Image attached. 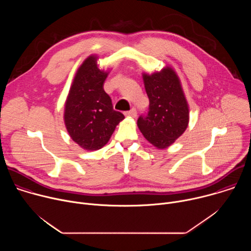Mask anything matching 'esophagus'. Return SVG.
Listing matches in <instances>:
<instances>
[{"label":"esophagus","mask_w":251,"mask_h":251,"mask_svg":"<svg viewBox=\"0 0 251 251\" xmlns=\"http://www.w3.org/2000/svg\"><path fill=\"white\" fill-rule=\"evenodd\" d=\"M125 115H126L127 117L135 118V117L137 116V112H136V110H135L134 108H132L130 111H127V112H125Z\"/></svg>","instance_id":"34e87169"}]
</instances>
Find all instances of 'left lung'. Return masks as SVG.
<instances>
[{"instance_id":"left-lung-1","label":"left lung","mask_w":251,"mask_h":251,"mask_svg":"<svg viewBox=\"0 0 251 251\" xmlns=\"http://www.w3.org/2000/svg\"><path fill=\"white\" fill-rule=\"evenodd\" d=\"M150 105L147 116H140L141 133L157 149H166L183 135L190 121V107L176 73L169 65L160 71L142 74Z\"/></svg>"}]
</instances>
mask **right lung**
Instances as JSON below:
<instances>
[{
	"label": "right lung",
	"mask_w": 251,
	"mask_h": 251,
	"mask_svg": "<svg viewBox=\"0 0 251 251\" xmlns=\"http://www.w3.org/2000/svg\"><path fill=\"white\" fill-rule=\"evenodd\" d=\"M97 60L98 56L91 54L77 68L64 103L68 135L86 151L104 147L125 118L113 109L111 98L103 89L109 69L100 68Z\"/></svg>",
	"instance_id": "1"
}]
</instances>
